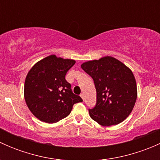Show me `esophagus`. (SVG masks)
I'll list each match as a JSON object with an SVG mask.
<instances>
[{
	"label": "esophagus",
	"instance_id": "34e87169",
	"mask_svg": "<svg viewBox=\"0 0 160 160\" xmlns=\"http://www.w3.org/2000/svg\"><path fill=\"white\" fill-rule=\"evenodd\" d=\"M80 97H81L82 99L84 100V94H83V93H81V94H80Z\"/></svg>",
	"mask_w": 160,
	"mask_h": 160
}]
</instances>
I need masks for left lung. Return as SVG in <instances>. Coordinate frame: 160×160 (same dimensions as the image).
Returning <instances> with one entry per match:
<instances>
[{
  "instance_id": "left-lung-1",
  "label": "left lung",
  "mask_w": 160,
  "mask_h": 160,
  "mask_svg": "<svg viewBox=\"0 0 160 160\" xmlns=\"http://www.w3.org/2000/svg\"><path fill=\"white\" fill-rule=\"evenodd\" d=\"M83 69L93 78L97 104L89 109L90 118L102 126L118 125L131 114L137 99L132 71L112 56L83 62Z\"/></svg>"
}]
</instances>
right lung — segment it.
Segmentation results:
<instances>
[{
  "label": "right lung",
  "mask_w": 160,
  "mask_h": 160,
  "mask_svg": "<svg viewBox=\"0 0 160 160\" xmlns=\"http://www.w3.org/2000/svg\"><path fill=\"white\" fill-rule=\"evenodd\" d=\"M76 61L51 55L37 62L28 71L24 97L31 112L42 122L52 124L70 114L74 104L82 102L74 94L65 76Z\"/></svg>",
  "instance_id": "add662e5"
}]
</instances>
